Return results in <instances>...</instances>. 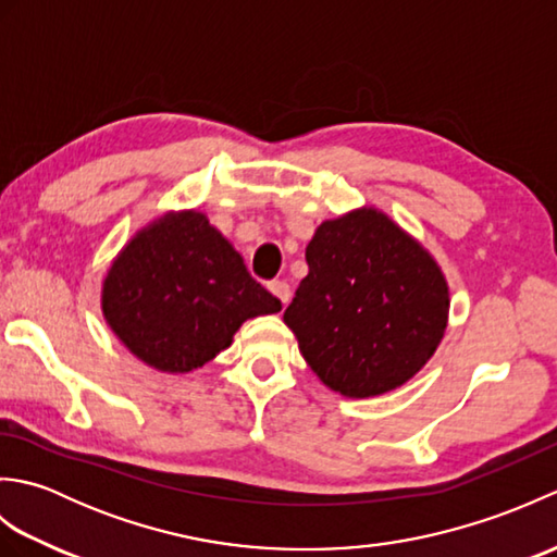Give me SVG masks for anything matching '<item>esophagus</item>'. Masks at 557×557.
<instances>
[{"label": "esophagus", "mask_w": 557, "mask_h": 557, "mask_svg": "<svg viewBox=\"0 0 557 557\" xmlns=\"http://www.w3.org/2000/svg\"><path fill=\"white\" fill-rule=\"evenodd\" d=\"M268 289L275 294V297L280 299V304L282 306H287L289 304V299H292V289H289V285L285 280H272L270 285H268Z\"/></svg>", "instance_id": "1"}]
</instances>
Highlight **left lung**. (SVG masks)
<instances>
[{
  "label": "left lung",
  "mask_w": 557,
  "mask_h": 557,
  "mask_svg": "<svg viewBox=\"0 0 557 557\" xmlns=\"http://www.w3.org/2000/svg\"><path fill=\"white\" fill-rule=\"evenodd\" d=\"M309 275L285 311L311 371L366 399L405 385L447 327L449 292L435 258L375 208L325 220L306 246Z\"/></svg>",
  "instance_id": "left-lung-1"
}]
</instances>
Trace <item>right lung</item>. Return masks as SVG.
Instances as JSON below:
<instances>
[{
  "mask_svg": "<svg viewBox=\"0 0 557 557\" xmlns=\"http://www.w3.org/2000/svg\"><path fill=\"white\" fill-rule=\"evenodd\" d=\"M280 309L198 210L168 212L136 232L102 282L112 333L162 373L200 369L232 345L244 321Z\"/></svg>",
  "mask_w": 557,
  "mask_h": 557,
  "instance_id": "1",
  "label": "right lung"
}]
</instances>
